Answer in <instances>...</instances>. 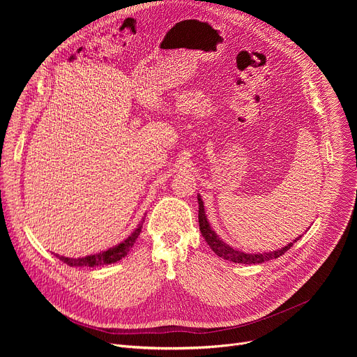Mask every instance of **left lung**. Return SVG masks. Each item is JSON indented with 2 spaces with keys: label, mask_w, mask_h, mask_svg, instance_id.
Instances as JSON below:
<instances>
[{
  "label": "left lung",
  "mask_w": 357,
  "mask_h": 357,
  "mask_svg": "<svg viewBox=\"0 0 357 357\" xmlns=\"http://www.w3.org/2000/svg\"><path fill=\"white\" fill-rule=\"evenodd\" d=\"M197 203H199V216H197L199 218V229H200L202 236L205 237V240L208 241L209 247L218 254L219 257H222L225 260H229V261H233V263H238V264H260V263H264V261H268V260H273V259H278L280 256H282L285 251H288L294 245V243L296 240H299L302 237V234H301L299 237H296L295 240L288 243L285 247L278 248L275 251L257 252V254L256 252H244V251H240V250H237L234 247H230L212 229L211 223L208 222L206 212H205V203H203L202 196L199 193H197Z\"/></svg>",
  "instance_id": "8db88e82"
}]
</instances>
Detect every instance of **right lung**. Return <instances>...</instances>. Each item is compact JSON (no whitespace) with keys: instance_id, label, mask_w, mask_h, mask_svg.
I'll return each mask as SVG.
<instances>
[{"instance_id":"add662e5","label":"right lung","mask_w":357,"mask_h":357,"mask_svg":"<svg viewBox=\"0 0 357 357\" xmlns=\"http://www.w3.org/2000/svg\"><path fill=\"white\" fill-rule=\"evenodd\" d=\"M142 223H144V218L127 238H124L120 244L110 247L106 251H100L97 254H90V256L79 257V259H70V257L59 256V254H56V257L70 267H100L106 264H114L127 256V252L131 250V247L134 245L135 240L141 233Z\"/></svg>"}]
</instances>
